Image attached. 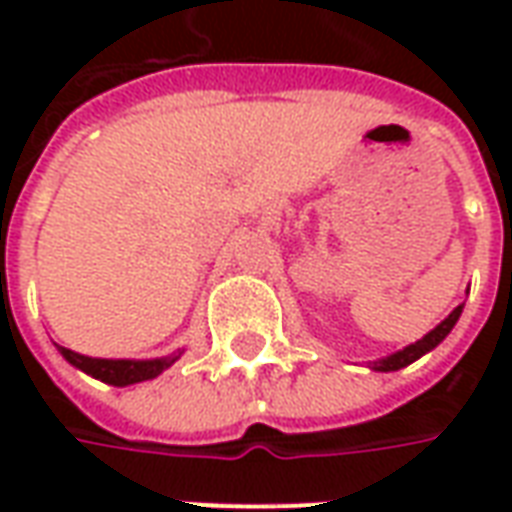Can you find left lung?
<instances>
[{
  "label": "left lung",
  "instance_id": "1",
  "mask_svg": "<svg viewBox=\"0 0 512 512\" xmlns=\"http://www.w3.org/2000/svg\"><path fill=\"white\" fill-rule=\"evenodd\" d=\"M461 312H463V304H458V307H455V310H452L450 315H447V318H444V321H441L439 326L433 329V332L425 334L422 340H417L414 345H408V348H403V351H397V354L386 356V359L376 362L373 367H376V370H381V373H389V370H400V367H406V365H411V362H417L419 356H425L428 351H433V348H436V345H439L441 340H444V337L452 332V326L458 323Z\"/></svg>",
  "mask_w": 512,
  "mask_h": 512
}]
</instances>
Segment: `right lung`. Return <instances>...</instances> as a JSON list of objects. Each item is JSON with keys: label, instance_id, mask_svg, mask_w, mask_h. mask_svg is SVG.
<instances>
[{"label": "right lung", "instance_id": "right-lung-1", "mask_svg": "<svg viewBox=\"0 0 512 512\" xmlns=\"http://www.w3.org/2000/svg\"><path fill=\"white\" fill-rule=\"evenodd\" d=\"M60 348V354L71 362L73 367L84 370L87 376L98 378L104 384L112 386H128L139 384V381H150V378L161 376L180 354H172L167 359H150V362H131V359H93V356H82L71 351V348Z\"/></svg>", "mask_w": 512, "mask_h": 512}]
</instances>
